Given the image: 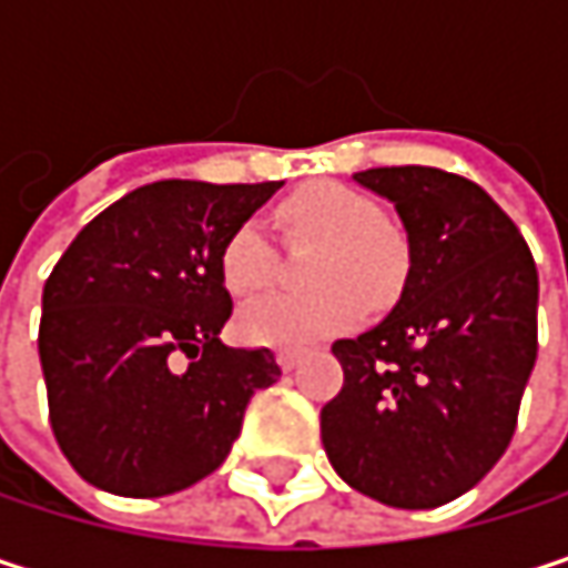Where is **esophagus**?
<instances>
[{
  "instance_id": "esophagus-1",
  "label": "esophagus",
  "mask_w": 568,
  "mask_h": 568,
  "mask_svg": "<svg viewBox=\"0 0 568 568\" xmlns=\"http://www.w3.org/2000/svg\"><path fill=\"white\" fill-rule=\"evenodd\" d=\"M276 362L283 365V372H292V368L302 362V352H298V348H283V352L276 355Z\"/></svg>"
}]
</instances>
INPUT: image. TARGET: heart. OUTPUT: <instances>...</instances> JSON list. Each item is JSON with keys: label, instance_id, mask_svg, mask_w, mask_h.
<instances>
[{"label": "heart", "instance_id": "obj_1", "mask_svg": "<svg viewBox=\"0 0 568 568\" xmlns=\"http://www.w3.org/2000/svg\"><path fill=\"white\" fill-rule=\"evenodd\" d=\"M288 236H315L312 292H283L253 302L240 315V335L253 345H308L352 328L368 302L395 298L404 280V246L385 226L375 196L338 183L312 180L280 203ZM280 256L256 220H243L220 250V273L233 295H256L276 280Z\"/></svg>", "mask_w": 568, "mask_h": 568}]
</instances>
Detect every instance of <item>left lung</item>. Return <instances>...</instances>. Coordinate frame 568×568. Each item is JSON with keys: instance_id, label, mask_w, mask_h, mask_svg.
I'll list each match as a JSON object with an SVG mask.
<instances>
[{"instance_id": "left-lung-1", "label": "left lung", "mask_w": 568, "mask_h": 568, "mask_svg": "<svg viewBox=\"0 0 568 568\" xmlns=\"http://www.w3.org/2000/svg\"><path fill=\"white\" fill-rule=\"evenodd\" d=\"M355 180L397 206L410 270L382 325L332 345L345 382L322 407V444L358 494L430 510L477 487L510 447L539 348V276L516 223L474 180L417 164Z\"/></svg>"}]
</instances>
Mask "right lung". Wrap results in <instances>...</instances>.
<instances>
[{
	"instance_id": "right-lung-1",
	"label": "right lung",
	"mask_w": 568,
	"mask_h": 568,
	"mask_svg": "<svg viewBox=\"0 0 568 568\" xmlns=\"http://www.w3.org/2000/svg\"><path fill=\"white\" fill-rule=\"evenodd\" d=\"M280 190L158 180L98 213L61 253L45 292L39 358L68 464L118 497H168L210 477L260 388L270 348H230L226 236Z\"/></svg>"
}]
</instances>
